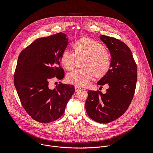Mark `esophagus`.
<instances>
[{
  "label": "esophagus",
  "instance_id": "obj_1",
  "mask_svg": "<svg viewBox=\"0 0 153 153\" xmlns=\"http://www.w3.org/2000/svg\"><path fill=\"white\" fill-rule=\"evenodd\" d=\"M75 88V92H78V91H79L81 89V88L77 87V86H76Z\"/></svg>",
  "mask_w": 153,
  "mask_h": 153
}]
</instances>
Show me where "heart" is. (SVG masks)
<instances>
[{
    "label": "heart",
    "instance_id": "obj_1",
    "mask_svg": "<svg viewBox=\"0 0 153 153\" xmlns=\"http://www.w3.org/2000/svg\"><path fill=\"white\" fill-rule=\"evenodd\" d=\"M74 53L64 51L61 62L67 70L72 69L76 64V58H85L82 66L85 68L75 70L67 76L68 81L76 86L87 85L94 75L101 77L105 75L111 66L109 53L102 44L89 38H82L73 45Z\"/></svg>",
    "mask_w": 153,
    "mask_h": 153
}]
</instances>
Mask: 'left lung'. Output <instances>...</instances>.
<instances>
[{"mask_svg":"<svg viewBox=\"0 0 153 153\" xmlns=\"http://www.w3.org/2000/svg\"><path fill=\"white\" fill-rule=\"evenodd\" d=\"M111 55L110 69L97 82L108 85L107 92L88 91L85 108L88 116L100 123L106 124L120 117L128 108L135 92L137 66L131 51L123 42L101 35Z\"/></svg>","mask_w":153,"mask_h":153,"instance_id":"obj_1","label":"left lung"}]
</instances>
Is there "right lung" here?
Wrapping results in <instances>:
<instances>
[{"mask_svg": "<svg viewBox=\"0 0 153 153\" xmlns=\"http://www.w3.org/2000/svg\"><path fill=\"white\" fill-rule=\"evenodd\" d=\"M62 32L37 39L20 53L14 84L24 109L35 121H54L64 114L75 92L74 85L60 83L51 89V79H62L61 57L68 41Z\"/></svg>", "mask_w": 153, "mask_h": 153, "instance_id": "add662e5", "label": "right lung"}]
</instances>
